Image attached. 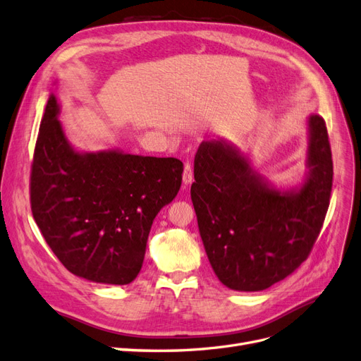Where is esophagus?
<instances>
[{"label": "esophagus", "instance_id": "esophagus-1", "mask_svg": "<svg viewBox=\"0 0 361 361\" xmlns=\"http://www.w3.org/2000/svg\"><path fill=\"white\" fill-rule=\"evenodd\" d=\"M193 181V171L189 163L184 164V171H183V184L184 186H189V184Z\"/></svg>", "mask_w": 361, "mask_h": 361}]
</instances>
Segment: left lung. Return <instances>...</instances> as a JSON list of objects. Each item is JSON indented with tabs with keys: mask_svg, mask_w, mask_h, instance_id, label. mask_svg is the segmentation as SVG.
Returning a JSON list of instances; mask_svg holds the SVG:
<instances>
[{
	"mask_svg": "<svg viewBox=\"0 0 361 361\" xmlns=\"http://www.w3.org/2000/svg\"><path fill=\"white\" fill-rule=\"evenodd\" d=\"M307 137L304 180L290 188H276L228 140L200 145L190 197L209 262L228 289L264 290L310 254L333 186L331 148L321 116H308Z\"/></svg>",
	"mask_w": 361,
	"mask_h": 361,
	"instance_id": "1",
	"label": "left lung"
}]
</instances>
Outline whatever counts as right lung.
I'll return each instance as SVG.
<instances>
[{
	"mask_svg": "<svg viewBox=\"0 0 361 361\" xmlns=\"http://www.w3.org/2000/svg\"><path fill=\"white\" fill-rule=\"evenodd\" d=\"M59 115L51 92L30 181L33 218L69 272L130 284L142 269L152 221L180 190L183 163L118 148L77 151Z\"/></svg>",
	"mask_w": 361,
	"mask_h": 361,
	"instance_id": "obj_1",
	"label": "right lung"
}]
</instances>
